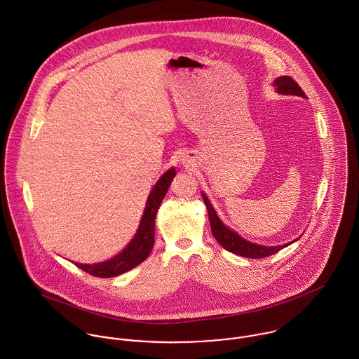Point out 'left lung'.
<instances>
[{"label": "left lung", "instance_id": "left-lung-1", "mask_svg": "<svg viewBox=\"0 0 359 359\" xmlns=\"http://www.w3.org/2000/svg\"><path fill=\"white\" fill-rule=\"evenodd\" d=\"M273 87L276 90L278 94L282 95H297L302 98H307V95L304 94V91L302 90V87L289 76H280L273 81ZM202 198L205 201V207H207V212H208V219H210V225H211V232L212 236L215 238V241L228 252L238 255V256L248 257V258H264V257L272 256L275 253H278L279 250L287 248L289 245L294 243L297 239H294L293 242L280 245V246H262V245H257L253 242H249L246 239H243L241 235H238V232L229 229L217 215L214 207L211 205V202L208 201V198L202 192Z\"/></svg>", "mask_w": 359, "mask_h": 359}]
</instances>
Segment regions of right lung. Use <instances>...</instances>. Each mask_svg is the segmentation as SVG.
<instances>
[{
    "label": "right lung",
    "mask_w": 359,
    "mask_h": 359,
    "mask_svg": "<svg viewBox=\"0 0 359 359\" xmlns=\"http://www.w3.org/2000/svg\"><path fill=\"white\" fill-rule=\"evenodd\" d=\"M174 177H175V168L171 167L158 178V181L156 182V185L148 196L138 231L123 252H120L117 256L110 259L97 262V264H79V262H74V264L80 269L88 272L90 275H94L98 278H114L117 275H121L135 268L142 261H145L151 255L154 245L156 212L161 205Z\"/></svg>",
    "instance_id": "1"
}]
</instances>
